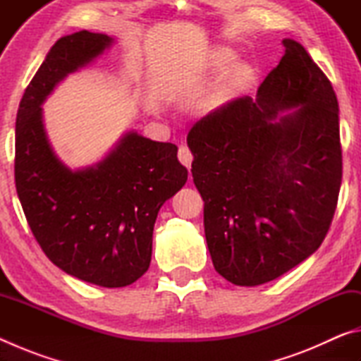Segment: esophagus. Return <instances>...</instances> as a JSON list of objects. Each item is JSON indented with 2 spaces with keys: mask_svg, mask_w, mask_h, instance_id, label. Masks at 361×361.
<instances>
[{
  "mask_svg": "<svg viewBox=\"0 0 361 361\" xmlns=\"http://www.w3.org/2000/svg\"><path fill=\"white\" fill-rule=\"evenodd\" d=\"M178 161L183 164V166L191 169V164H192V152L191 149L188 148L186 145H181L178 148Z\"/></svg>",
  "mask_w": 361,
  "mask_h": 361,
  "instance_id": "esophagus-1",
  "label": "esophagus"
}]
</instances>
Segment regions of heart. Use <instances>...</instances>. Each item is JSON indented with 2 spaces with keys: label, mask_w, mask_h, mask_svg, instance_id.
<instances>
[{
  "label": "heart",
  "mask_w": 361,
  "mask_h": 361,
  "mask_svg": "<svg viewBox=\"0 0 361 361\" xmlns=\"http://www.w3.org/2000/svg\"><path fill=\"white\" fill-rule=\"evenodd\" d=\"M231 63V57L228 54H218L216 56V62L215 65L218 66L219 70H224L228 68ZM248 70L247 68H237L231 73V75L226 76L221 84H219V87L216 90V94L213 95V105H223V103L228 102L232 95L235 94V90H239L245 81L248 79Z\"/></svg>",
  "instance_id": "heart-1"
}]
</instances>
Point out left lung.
Returning a JSON list of instances; mask_svg holds the SVG:
<instances>
[{
  "mask_svg": "<svg viewBox=\"0 0 361 361\" xmlns=\"http://www.w3.org/2000/svg\"><path fill=\"white\" fill-rule=\"evenodd\" d=\"M282 42L256 99L231 100L188 133L213 266L240 286L271 282L309 258L338 205V99L307 51Z\"/></svg>",
  "mask_w": 361,
  "mask_h": 361,
  "instance_id": "left-lung-1",
  "label": "left lung"
}]
</instances>
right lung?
Returning <instances> with one entry per match:
<instances>
[{
  "mask_svg": "<svg viewBox=\"0 0 361 361\" xmlns=\"http://www.w3.org/2000/svg\"><path fill=\"white\" fill-rule=\"evenodd\" d=\"M113 38L87 30L60 38L23 94L16 119V189L35 239L54 264L84 282L119 288L148 271L157 212L188 170L173 143L127 132L92 167L71 170L54 152L41 105Z\"/></svg>",
  "mask_w": 361,
  "mask_h": 361,
  "instance_id": "add662e5",
  "label": "right lung"
}]
</instances>
